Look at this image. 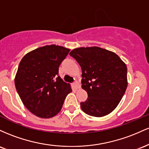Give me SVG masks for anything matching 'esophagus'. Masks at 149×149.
I'll list each match as a JSON object with an SVG mask.
<instances>
[{
	"instance_id": "34e87169",
	"label": "esophagus",
	"mask_w": 149,
	"mask_h": 149,
	"mask_svg": "<svg viewBox=\"0 0 149 149\" xmlns=\"http://www.w3.org/2000/svg\"><path fill=\"white\" fill-rule=\"evenodd\" d=\"M74 88H76V89H78V88H80V85H79V82H78V81H75L74 82Z\"/></svg>"
}]
</instances>
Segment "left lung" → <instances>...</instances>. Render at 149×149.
I'll return each mask as SVG.
<instances>
[{"instance_id":"obj_1","label":"left lung","mask_w":149,"mask_h":149,"mask_svg":"<svg viewBox=\"0 0 149 149\" xmlns=\"http://www.w3.org/2000/svg\"><path fill=\"white\" fill-rule=\"evenodd\" d=\"M73 57L81 68V87L88 98L81 102L86 114L103 117L118 106L127 86V69L125 63L115 53L96 47L72 50Z\"/></svg>"}]
</instances>
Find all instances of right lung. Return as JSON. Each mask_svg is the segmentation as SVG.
<instances>
[{
    "mask_svg": "<svg viewBox=\"0 0 149 149\" xmlns=\"http://www.w3.org/2000/svg\"><path fill=\"white\" fill-rule=\"evenodd\" d=\"M70 50L50 45L40 47L23 57L15 79L18 94L24 106L41 118H50L61 111L69 84L58 74L60 65Z\"/></svg>",
    "mask_w": 149,
    "mask_h": 149,
    "instance_id": "obj_1",
    "label": "right lung"
}]
</instances>
